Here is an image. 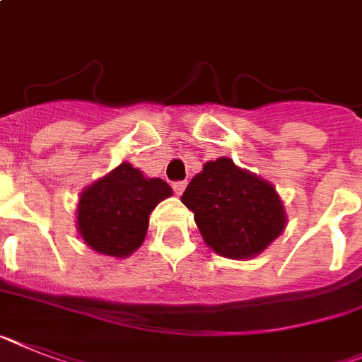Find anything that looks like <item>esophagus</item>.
<instances>
[{"label": "esophagus", "instance_id": "1", "mask_svg": "<svg viewBox=\"0 0 362 362\" xmlns=\"http://www.w3.org/2000/svg\"><path fill=\"white\" fill-rule=\"evenodd\" d=\"M186 186H187V182H175V184H173V189H175L176 195H182L184 189H186Z\"/></svg>", "mask_w": 362, "mask_h": 362}]
</instances>
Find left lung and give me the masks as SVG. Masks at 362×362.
I'll return each mask as SVG.
<instances>
[{"label":"left lung","mask_w":362,"mask_h":362,"mask_svg":"<svg viewBox=\"0 0 362 362\" xmlns=\"http://www.w3.org/2000/svg\"><path fill=\"white\" fill-rule=\"evenodd\" d=\"M180 200L193 211L206 245L228 259L257 256L287 226L276 187L228 156L206 162Z\"/></svg>","instance_id":"left-lung-1"}]
</instances>
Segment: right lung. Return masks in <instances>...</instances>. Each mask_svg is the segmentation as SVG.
I'll return each instance as SVG.
<instances>
[{
	"instance_id": "right-lung-1",
	"label": "right lung",
	"mask_w": 362,
	"mask_h": 362,
	"mask_svg": "<svg viewBox=\"0 0 362 362\" xmlns=\"http://www.w3.org/2000/svg\"><path fill=\"white\" fill-rule=\"evenodd\" d=\"M171 195V186L162 178H147L123 162L81 193L78 235L97 254L129 257L144 245L151 211Z\"/></svg>"
}]
</instances>
